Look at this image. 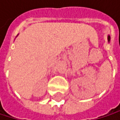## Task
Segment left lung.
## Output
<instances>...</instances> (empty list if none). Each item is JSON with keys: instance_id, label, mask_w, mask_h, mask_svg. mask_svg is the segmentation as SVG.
I'll return each instance as SVG.
<instances>
[{"instance_id": "1", "label": "left lung", "mask_w": 120, "mask_h": 120, "mask_svg": "<svg viewBox=\"0 0 120 120\" xmlns=\"http://www.w3.org/2000/svg\"><path fill=\"white\" fill-rule=\"evenodd\" d=\"M110 36L108 35V41H110Z\"/></svg>"}]
</instances>
